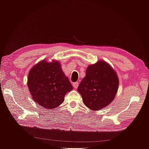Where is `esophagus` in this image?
Returning a JSON list of instances; mask_svg holds the SVG:
<instances>
[{
    "instance_id": "esophagus-1",
    "label": "esophagus",
    "mask_w": 149,
    "mask_h": 149,
    "mask_svg": "<svg viewBox=\"0 0 149 149\" xmlns=\"http://www.w3.org/2000/svg\"><path fill=\"white\" fill-rule=\"evenodd\" d=\"M78 85H79V83H78V82H76V83H73V87H74L75 89H76V88H78Z\"/></svg>"
}]
</instances>
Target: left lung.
<instances>
[{"label":"left lung","instance_id":"8db88e82","mask_svg":"<svg viewBox=\"0 0 149 149\" xmlns=\"http://www.w3.org/2000/svg\"><path fill=\"white\" fill-rule=\"evenodd\" d=\"M119 84V78L113 68L105 61L100 60L88 66L78 91L86 106L91 110L98 111L113 101Z\"/></svg>","mask_w":149,"mask_h":149}]
</instances>
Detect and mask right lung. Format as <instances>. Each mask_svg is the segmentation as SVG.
<instances>
[{
  "instance_id": "obj_1",
  "label": "right lung",
  "mask_w": 149,
  "mask_h": 149,
  "mask_svg": "<svg viewBox=\"0 0 149 149\" xmlns=\"http://www.w3.org/2000/svg\"><path fill=\"white\" fill-rule=\"evenodd\" d=\"M27 86L32 99L40 106L53 109L63 102L65 94L73 89L57 60L44 59L30 69Z\"/></svg>"
}]
</instances>
